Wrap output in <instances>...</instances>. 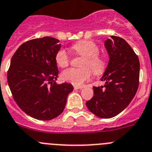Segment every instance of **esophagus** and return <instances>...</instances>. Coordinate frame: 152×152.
Returning <instances> with one entry per match:
<instances>
[{
	"label": "esophagus",
	"mask_w": 152,
	"mask_h": 152,
	"mask_svg": "<svg viewBox=\"0 0 152 152\" xmlns=\"http://www.w3.org/2000/svg\"><path fill=\"white\" fill-rule=\"evenodd\" d=\"M74 89L75 90H82L83 87H77V86H75V87H74Z\"/></svg>",
	"instance_id": "34e87169"
}]
</instances>
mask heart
Here are the masks:
<instances>
[{
  "instance_id": "heart-1",
  "label": "heart",
  "mask_w": 152,
  "mask_h": 152,
  "mask_svg": "<svg viewBox=\"0 0 152 152\" xmlns=\"http://www.w3.org/2000/svg\"><path fill=\"white\" fill-rule=\"evenodd\" d=\"M72 50L84 59L81 62L82 68H72L62 72L61 77L64 81L80 86L90 78L91 71L96 75L103 73L105 69V59L99 55V49L95 43L91 41H78L72 46ZM55 60L58 66L65 68L69 65L70 58L64 49H60L56 53Z\"/></svg>"
}]
</instances>
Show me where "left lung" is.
Instances as JSON below:
<instances>
[{"label": "left lung", "instance_id": "8db88e82", "mask_svg": "<svg viewBox=\"0 0 152 152\" xmlns=\"http://www.w3.org/2000/svg\"><path fill=\"white\" fill-rule=\"evenodd\" d=\"M109 61L102 81L93 87V98L86 102L88 109L99 118H111L127 107L136 95L140 79V61L125 40L117 36L105 41Z\"/></svg>", "mask_w": 152, "mask_h": 152}]
</instances>
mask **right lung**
<instances>
[{"label": "right lung", "mask_w": 152, "mask_h": 152, "mask_svg": "<svg viewBox=\"0 0 152 152\" xmlns=\"http://www.w3.org/2000/svg\"><path fill=\"white\" fill-rule=\"evenodd\" d=\"M51 37L22 44L11 59L7 72L10 91L19 108L37 120L50 121L65 108L73 90L70 83L57 84L59 70L55 60L61 44Z\"/></svg>", "instance_id": "right-lung-1"}]
</instances>
